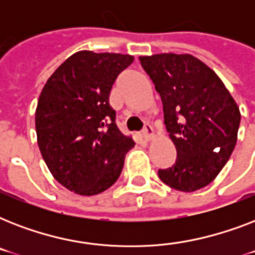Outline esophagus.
Masks as SVG:
<instances>
[{"label": "esophagus", "mask_w": 255, "mask_h": 255, "mask_svg": "<svg viewBox=\"0 0 255 255\" xmlns=\"http://www.w3.org/2000/svg\"><path fill=\"white\" fill-rule=\"evenodd\" d=\"M143 137L145 140H147V141H151V140L153 139V137H155V133H153V128H152L151 126H149V124H147V126L144 127V129H143Z\"/></svg>", "instance_id": "34e87169"}]
</instances>
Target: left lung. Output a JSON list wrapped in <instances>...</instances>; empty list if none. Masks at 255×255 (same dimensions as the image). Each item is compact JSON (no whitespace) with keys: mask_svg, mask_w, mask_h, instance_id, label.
Instances as JSON below:
<instances>
[{"mask_svg":"<svg viewBox=\"0 0 255 255\" xmlns=\"http://www.w3.org/2000/svg\"><path fill=\"white\" fill-rule=\"evenodd\" d=\"M163 102L164 124L177 157L160 180L181 192H194L213 181L228 163L241 114L213 70L190 54L139 57Z\"/></svg>","mask_w":255,"mask_h":255,"instance_id":"8db88e82","label":"left lung"}]
</instances>
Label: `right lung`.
Instances as JSON below:
<instances>
[{"instance_id":"add662e5","label":"right lung","mask_w":255,"mask_h":255,"mask_svg":"<svg viewBox=\"0 0 255 255\" xmlns=\"http://www.w3.org/2000/svg\"><path fill=\"white\" fill-rule=\"evenodd\" d=\"M132 55L78 51L47 79L35 110L38 147L59 184L82 196L114 185L135 143L115 123L112 85Z\"/></svg>"}]
</instances>
